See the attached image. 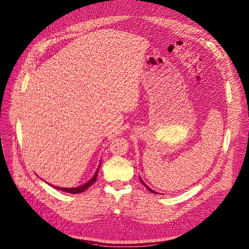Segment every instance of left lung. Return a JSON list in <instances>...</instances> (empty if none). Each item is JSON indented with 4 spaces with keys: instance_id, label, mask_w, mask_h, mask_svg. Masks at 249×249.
Listing matches in <instances>:
<instances>
[{
    "instance_id": "8db88e82",
    "label": "left lung",
    "mask_w": 249,
    "mask_h": 249,
    "mask_svg": "<svg viewBox=\"0 0 249 249\" xmlns=\"http://www.w3.org/2000/svg\"><path fill=\"white\" fill-rule=\"evenodd\" d=\"M140 181H141V182H142V184H143V185H144V186H145V187H146V189H147V190H148V191H149V192H151V193H153V194H156V193H155V192H154V191H153V190H151V189H150V188H149V187H148V186H147V185H145V182H144V181H143V180H142V179H141V178H140Z\"/></svg>"
}]
</instances>
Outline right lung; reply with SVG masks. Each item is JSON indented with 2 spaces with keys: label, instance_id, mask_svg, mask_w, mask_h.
I'll return each mask as SVG.
<instances>
[{
  "label": "right lung",
  "instance_id": "right-lung-1",
  "mask_svg": "<svg viewBox=\"0 0 249 249\" xmlns=\"http://www.w3.org/2000/svg\"><path fill=\"white\" fill-rule=\"evenodd\" d=\"M100 166H101V163L99 164V167H98V169H97V172L95 173L94 177L91 178L88 182H86V184H85V185H83V186L76 187V188H59V187H54V188H55V189H57V190H60V191H62V192H67V193H71V194H80V193H83L84 191H86L89 186L93 185L94 182L96 181L97 177H98V172H99V168H100Z\"/></svg>",
  "mask_w": 249,
  "mask_h": 249
}]
</instances>
